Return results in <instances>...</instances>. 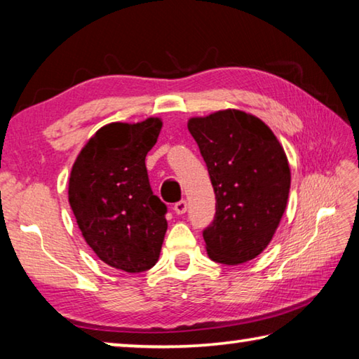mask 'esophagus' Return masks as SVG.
<instances>
[{"mask_svg": "<svg viewBox=\"0 0 359 359\" xmlns=\"http://www.w3.org/2000/svg\"><path fill=\"white\" fill-rule=\"evenodd\" d=\"M187 209H188V204H187V201H184V199L174 204V212L177 215H184L185 212H187Z\"/></svg>", "mask_w": 359, "mask_h": 359, "instance_id": "34e87169", "label": "esophagus"}]
</instances>
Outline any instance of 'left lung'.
Wrapping results in <instances>:
<instances>
[{
    "label": "left lung",
    "mask_w": 359,
    "mask_h": 359,
    "mask_svg": "<svg viewBox=\"0 0 359 359\" xmlns=\"http://www.w3.org/2000/svg\"><path fill=\"white\" fill-rule=\"evenodd\" d=\"M215 191V218L204 229L215 263L257 258L274 238L287 209L291 171L282 144L263 120L239 109L188 118Z\"/></svg>",
    "instance_id": "8db88e82"
}]
</instances>
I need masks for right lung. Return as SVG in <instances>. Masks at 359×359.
<instances>
[{
	"label": "right lung",
	"instance_id": "add662e5",
	"mask_svg": "<svg viewBox=\"0 0 359 359\" xmlns=\"http://www.w3.org/2000/svg\"><path fill=\"white\" fill-rule=\"evenodd\" d=\"M163 121H114L79 151L71 169L68 199L77 226L102 263L125 272L150 269L160 258L166 205L151 193L145 156Z\"/></svg>",
	"mask_w": 359,
	"mask_h": 359
}]
</instances>
